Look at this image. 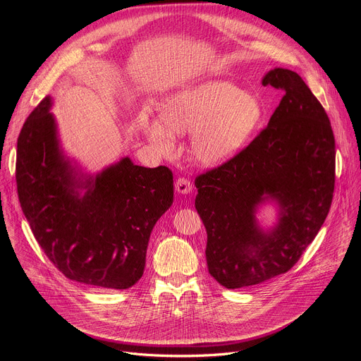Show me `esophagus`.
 <instances>
[{"mask_svg": "<svg viewBox=\"0 0 361 361\" xmlns=\"http://www.w3.org/2000/svg\"><path fill=\"white\" fill-rule=\"evenodd\" d=\"M191 190H192V187H191V184H190V181L187 180V178H184V177H181V178H178L177 181H176V191L178 192V194H190L191 192Z\"/></svg>", "mask_w": 361, "mask_h": 361, "instance_id": "1", "label": "esophagus"}]
</instances>
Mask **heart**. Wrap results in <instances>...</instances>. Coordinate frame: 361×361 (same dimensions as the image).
<instances>
[{"mask_svg": "<svg viewBox=\"0 0 361 361\" xmlns=\"http://www.w3.org/2000/svg\"><path fill=\"white\" fill-rule=\"evenodd\" d=\"M262 99L226 80H204L164 97L160 118H145L142 133L159 151L173 147V134L192 133V157L205 167L234 159L264 118Z\"/></svg>", "mask_w": 361, "mask_h": 361, "instance_id": "b5f03b06", "label": "heart"}]
</instances>
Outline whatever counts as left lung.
Instances as JSON below:
<instances>
[{
    "instance_id": "left-lung-1",
    "label": "left lung",
    "mask_w": 361,
    "mask_h": 361,
    "mask_svg": "<svg viewBox=\"0 0 361 361\" xmlns=\"http://www.w3.org/2000/svg\"><path fill=\"white\" fill-rule=\"evenodd\" d=\"M262 84L284 91L267 127L234 159L195 178L209 273L226 288L288 271L317 235L333 200L334 135L323 106L291 70L276 67ZM267 203L276 220L264 228L256 216Z\"/></svg>"
}]
</instances>
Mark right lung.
<instances>
[{
  "label": "right lung",
  "instance_id": "obj_1",
  "mask_svg": "<svg viewBox=\"0 0 361 361\" xmlns=\"http://www.w3.org/2000/svg\"><path fill=\"white\" fill-rule=\"evenodd\" d=\"M53 98L30 114L17 142V190L31 231L70 280L126 290L142 276L151 231L174 200L167 167L128 156L88 173L63 148Z\"/></svg>",
  "mask_w": 361,
  "mask_h": 361
}]
</instances>
